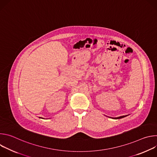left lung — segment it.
<instances>
[{
    "instance_id": "left-lung-1",
    "label": "left lung",
    "mask_w": 157,
    "mask_h": 157,
    "mask_svg": "<svg viewBox=\"0 0 157 157\" xmlns=\"http://www.w3.org/2000/svg\"><path fill=\"white\" fill-rule=\"evenodd\" d=\"M127 116H120V117H115V118H113V119H121V118H123V117H126Z\"/></svg>"
}]
</instances>
